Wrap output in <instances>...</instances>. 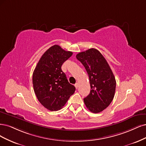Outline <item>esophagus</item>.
Wrapping results in <instances>:
<instances>
[{
    "instance_id": "34e87169",
    "label": "esophagus",
    "mask_w": 146,
    "mask_h": 146,
    "mask_svg": "<svg viewBox=\"0 0 146 146\" xmlns=\"http://www.w3.org/2000/svg\"><path fill=\"white\" fill-rule=\"evenodd\" d=\"M74 86H75V87H76V88H78V87H79V84L78 83H76V84H74Z\"/></svg>"
}]
</instances>
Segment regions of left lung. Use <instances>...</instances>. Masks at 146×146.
Returning a JSON list of instances; mask_svg holds the SVG:
<instances>
[{"label":"left lung","instance_id":"obj_1","mask_svg":"<svg viewBox=\"0 0 146 146\" xmlns=\"http://www.w3.org/2000/svg\"><path fill=\"white\" fill-rule=\"evenodd\" d=\"M76 58L85 67L90 81V92L84 99V103L90 111L98 113L106 109L114 98V74L104 56L95 48L78 53Z\"/></svg>","mask_w":146,"mask_h":146}]
</instances>
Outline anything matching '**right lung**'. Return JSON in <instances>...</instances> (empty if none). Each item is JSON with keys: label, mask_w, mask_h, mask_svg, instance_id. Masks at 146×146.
Returning <instances> with one entry per match:
<instances>
[{"label": "right lung", "mask_w": 146, "mask_h": 146, "mask_svg": "<svg viewBox=\"0 0 146 146\" xmlns=\"http://www.w3.org/2000/svg\"><path fill=\"white\" fill-rule=\"evenodd\" d=\"M73 54L59 45L51 46L42 56L33 74V85L37 100L50 111L60 110L74 93L61 67Z\"/></svg>", "instance_id": "obj_1"}]
</instances>
